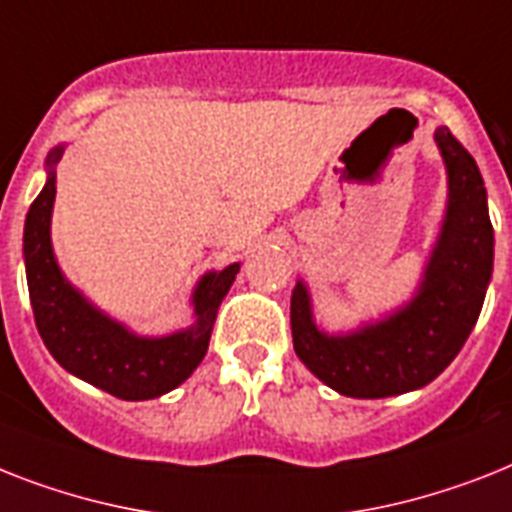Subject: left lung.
<instances>
[{
    "label": "left lung",
    "mask_w": 512,
    "mask_h": 512,
    "mask_svg": "<svg viewBox=\"0 0 512 512\" xmlns=\"http://www.w3.org/2000/svg\"><path fill=\"white\" fill-rule=\"evenodd\" d=\"M434 141L447 168V213L413 299L384 321L334 336L315 326L307 286H294V352L347 397L381 400L431 384L479 321L494 265L484 178L450 128H436Z\"/></svg>",
    "instance_id": "obj_1"
}]
</instances>
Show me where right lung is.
<instances>
[{"instance_id": "1", "label": "right lung", "mask_w": 512, "mask_h": 512, "mask_svg": "<svg viewBox=\"0 0 512 512\" xmlns=\"http://www.w3.org/2000/svg\"><path fill=\"white\" fill-rule=\"evenodd\" d=\"M62 147L47 157V184L33 199L23 231L28 294L41 339L52 357L73 376L118 400H155L194 373L210 344L215 315L234 284L239 263L210 270L191 294L194 326L168 336H139L112 321L62 276L52 249V207L57 194L54 165Z\"/></svg>"}]
</instances>
